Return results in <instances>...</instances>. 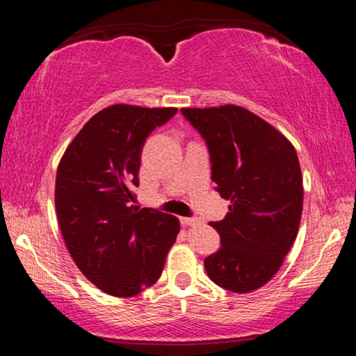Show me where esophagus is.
<instances>
[{"label":"esophagus","instance_id":"esophagus-1","mask_svg":"<svg viewBox=\"0 0 356 356\" xmlns=\"http://www.w3.org/2000/svg\"><path fill=\"white\" fill-rule=\"evenodd\" d=\"M180 222H182L184 226H197V225H201V220L200 218H186V216H182V218H180Z\"/></svg>","mask_w":356,"mask_h":356}]
</instances>
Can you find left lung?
I'll return each instance as SVG.
<instances>
[{
  "instance_id": "obj_1",
  "label": "left lung",
  "mask_w": 356,
  "mask_h": 356,
  "mask_svg": "<svg viewBox=\"0 0 356 356\" xmlns=\"http://www.w3.org/2000/svg\"><path fill=\"white\" fill-rule=\"evenodd\" d=\"M209 147L212 180L231 201L218 251L204 259L209 278L248 293L273 278L298 234L303 177L292 143L257 114L237 105L182 108Z\"/></svg>"
}]
</instances>
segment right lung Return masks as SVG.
Listing matches in <instances>:
<instances>
[{
    "mask_svg": "<svg viewBox=\"0 0 356 356\" xmlns=\"http://www.w3.org/2000/svg\"><path fill=\"white\" fill-rule=\"evenodd\" d=\"M176 113L106 106L59 161L55 206L65 246L80 272L113 297H134L155 284L180 231L176 216L131 206L146 138Z\"/></svg>",
    "mask_w": 356,
    "mask_h": 356,
    "instance_id": "obj_1",
    "label": "right lung"
}]
</instances>
